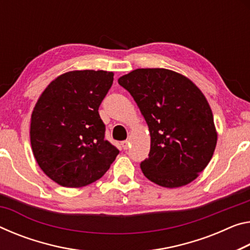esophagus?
<instances>
[{
    "label": "esophagus",
    "mask_w": 250,
    "mask_h": 250,
    "mask_svg": "<svg viewBox=\"0 0 250 250\" xmlns=\"http://www.w3.org/2000/svg\"><path fill=\"white\" fill-rule=\"evenodd\" d=\"M121 146H122V148H124L125 150H126V149L129 148L130 142H129L128 140H125V141H122V142H121Z\"/></svg>",
    "instance_id": "1"
}]
</instances>
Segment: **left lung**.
Instances as JSON below:
<instances>
[{"label": "left lung", "mask_w": 250, "mask_h": 250, "mask_svg": "<svg viewBox=\"0 0 250 250\" xmlns=\"http://www.w3.org/2000/svg\"><path fill=\"white\" fill-rule=\"evenodd\" d=\"M149 126L151 145L141 162L144 175L167 188L195 180L217 144L210 106L184 75L167 69H137L119 78Z\"/></svg>", "instance_id": "1"}]
</instances>
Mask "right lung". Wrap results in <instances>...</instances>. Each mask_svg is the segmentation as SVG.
Returning a JSON list of instances; mask_svg holds the SVG:
<instances>
[{
	"label": "right lung",
	"instance_id": "1",
	"mask_svg": "<svg viewBox=\"0 0 250 250\" xmlns=\"http://www.w3.org/2000/svg\"><path fill=\"white\" fill-rule=\"evenodd\" d=\"M113 82L106 71H72L47 85L31 118V146L40 168L63 187L79 188L104 175L118 156L104 139L99 114Z\"/></svg>",
	"mask_w": 250,
	"mask_h": 250
}]
</instances>
